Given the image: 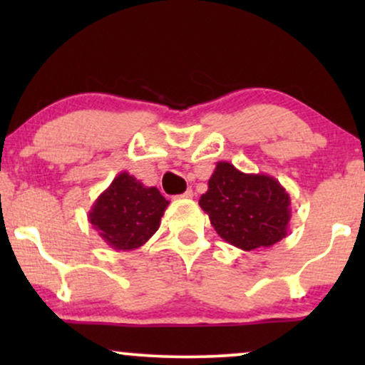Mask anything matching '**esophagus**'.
<instances>
[{
	"instance_id": "esophagus-1",
	"label": "esophagus",
	"mask_w": 365,
	"mask_h": 365,
	"mask_svg": "<svg viewBox=\"0 0 365 365\" xmlns=\"http://www.w3.org/2000/svg\"><path fill=\"white\" fill-rule=\"evenodd\" d=\"M192 196H194L192 189H187V191H186V192H184V194H181V196H179V197H182V199H191Z\"/></svg>"
}]
</instances>
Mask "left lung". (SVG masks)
Segmentation results:
<instances>
[{
  "label": "left lung",
  "instance_id": "obj_1",
  "mask_svg": "<svg viewBox=\"0 0 365 365\" xmlns=\"http://www.w3.org/2000/svg\"><path fill=\"white\" fill-rule=\"evenodd\" d=\"M212 227L242 251L271 247L289 232L291 197L276 178L246 174L219 161L199 199Z\"/></svg>",
  "mask_w": 365,
  "mask_h": 365
}]
</instances>
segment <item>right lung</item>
<instances>
[{
	"mask_svg": "<svg viewBox=\"0 0 365 365\" xmlns=\"http://www.w3.org/2000/svg\"><path fill=\"white\" fill-rule=\"evenodd\" d=\"M169 201L158 187H148L131 174L119 173L99 194L88 214L89 222L109 247L134 251L161 226Z\"/></svg>",
	"mask_w": 365,
	"mask_h": 365,
	"instance_id": "obj_1",
	"label": "right lung"
}]
</instances>
